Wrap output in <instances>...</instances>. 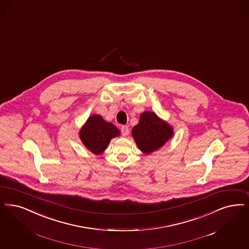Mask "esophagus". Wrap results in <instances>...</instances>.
<instances>
[{"label": "esophagus", "instance_id": "esophagus-1", "mask_svg": "<svg viewBox=\"0 0 249 249\" xmlns=\"http://www.w3.org/2000/svg\"><path fill=\"white\" fill-rule=\"evenodd\" d=\"M129 129L128 126H122L121 127V133L123 136H127L129 134Z\"/></svg>", "mask_w": 249, "mask_h": 249}]
</instances>
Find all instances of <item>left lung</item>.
I'll return each mask as SVG.
<instances>
[{
  "label": "left lung",
  "mask_w": 249,
  "mask_h": 249,
  "mask_svg": "<svg viewBox=\"0 0 249 249\" xmlns=\"http://www.w3.org/2000/svg\"><path fill=\"white\" fill-rule=\"evenodd\" d=\"M131 134L138 148L149 155L161 148L172 137L173 129L156 113L144 111L141 114L139 123L133 127Z\"/></svg>",
  "instance_id": "1"
}]
</instances>
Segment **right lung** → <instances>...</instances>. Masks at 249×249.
Segmentation results:
<instances>
[{"mask_svg": "<svg viewBox=\"0 0 249 249\" xmlns=\"http://www.w3.org/2000/svg\"><path fill=\"white\" fill-rule=\"evenodd\" d=\"M120 134L115 125L107 122L100 115L89 117L80 130L82 143L94 155L102 154L108 146L111 139Z\"/></svg>", "mask_w": 249, "mask_h": 249, "instance_id": "obj_1", "label": "right lung"}]
</instances>
